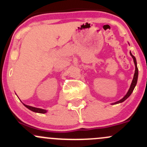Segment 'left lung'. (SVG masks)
I'll list each match as a JSON object with an SVG mask.
<instances>
[{
	"instance_id": "8db88e82",
	"label": "left lung",
	"mask_w": 147,
	"mask_h": 147,
	"mask_svg": "<svg viewBox=\"0 0 147 147\" xmlns=\"http://www.w3.org/2000/svg\"><path fill=\"white\" fill-rule=\"evenodd\" d=\"M130 55L132 57L133 60H134V65H135V72H134V78H133V80H132V82H131V85H130V87L129 89L128 92H127V93L126 94V95L124 96V97H123L122 99H121V100H119V101L115 102V103H112V105H116V104H119V103H121V102H123L124 101H125L126 100H127V98H128L129 97L130 95H131V94L132 93L133 90H134V87H135L136 84H137V80H138V68H137V60H136V58L135 57H134V55H133L132 54H131V53L130 52Z\"/></svg>"
}]
</instances>
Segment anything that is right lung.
<instances>
[{"mask_svg": "<svg viewBox=\"0 0 147 147\" xmlns=\"http://www.w3.org/2000/svg\"><path fill=\"white\" fill-rule=\"evenodd\" d=\"M23 105H24V106L26 107L28 109H29L30 110L32 111V112H38V113H41V114H45L47 112V110H45V109H40V108L34 107H31V106H29V105H25V104H23Z\"/></svg>", "mask_w": 147, "mask_h": 147, "instance_id": "1", "label": "right lung"}]
</instances>
